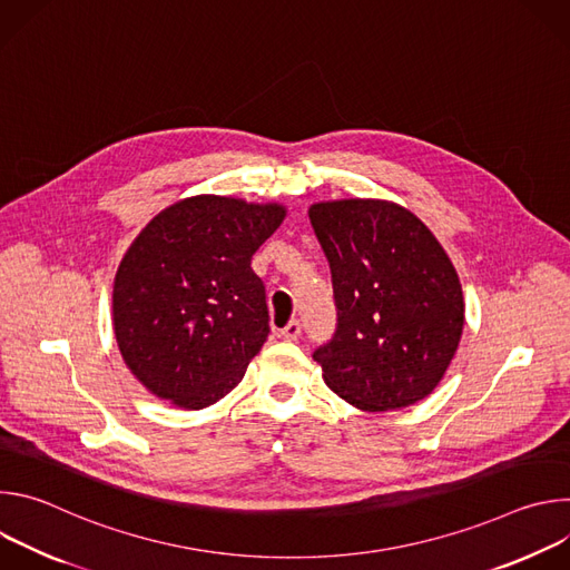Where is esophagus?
I'll use <instances>...</instances> for the list:
<instances>
[{
	"label": "esophagus",
	"mask_w": 570,
	"mask_h": 570,
	"mask_svg": "<svg viewBox=\"0 0 570 570\" xmlns=\"http://www.w3.org/2000/svg\"><path fill=\"white\" fill-rule=\"evenodd\" d=\"M279 334H282V338H284V341H288V343L297 341V338L302 336V322H299V320H291Z\"/></svg>",
	"instance_id": "obj_1"
}]
</instances>
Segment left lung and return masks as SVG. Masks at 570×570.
I'll use <instances>...</instances> for the list:
<instances>
[{
    "mask_svg": "<svg viewBox=\"0 0 570 570\" xmlns=\"http://www.w3.org/2000/svg\"><path fill=\"white\" fill-rule=\"evenodd\" d=\"M308 218L338 308L334 338L313 352L324 383L370 413L422 401L442 381L464 327L462 286L440 240L387 200L315 203Z\"/></svg>",
    "mask_w": 570,
    "mask_h": 570,
    "instance_id": "left-lung-1",
    "label": "left lung"
}]
</instances>
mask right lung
<instances>
[{
	"label": "right lung",
	"mask_w": 570,
	"mask_h": 570,
	"mask_svg": "<svg viewBox=\"0 0 570 570\" xmlns=\"http://www.w3.org/2000/svg\"><path fill=\"white\" fill-rule=\"evenodd\" d=\"M286 207L191 196L161 209L130 243L112 291L124 363L155 396L200 411L223 399L268 338L253 255Z\"/></svg>",
	"instance_id": "1"
}]
</instances>
